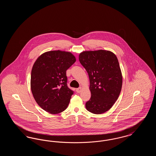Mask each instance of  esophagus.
<instances>
[{
	"mask_svg": "<svg viewBox=\"0 0 156 156\" xmlns=\"http://www.w3.org/2000/svg\"><path fill=\"white\" fill-rule=\"evenodd\" d=\"M81 87H80V88H77V89H76V92H77V93H80V92H81Z\"/></svg>",
	"mask_w": 156,
	"mask_h": 156,
	"instance_id": "34e87169",
	"label": "esophagus"
}]
</instances>
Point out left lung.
Segmentation results:
<instances>
[{
	"instance_id": "1",
	"label": "left lung",
	"mask_w": 156,
	"mask_h": 156,
	"mask_svg": "<svg viewBox=\"0 0 156 156\" xmlns=\"http://www.w3.org/2000/svg\"><path fill=\"white\" fill-rule=\"evenodd\" d=\"M79 60L89 76L90 99L86 102L88 111L101 114L109 111L118 99L122 75L116 55L99 50L81 52Z\"/></svg>"
}]
</instances>
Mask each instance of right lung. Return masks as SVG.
Listing matches in <instances>:
<instances>
[{
    "instance_id": "add662e5",
    "label": "right lung",
    "mask_w": 156,
    "mask_h": 156,
    "mask_svg": "<svg viewBox=\"0 0 156 156\" xmlns=\"http://www.w3.org/2000/svg\"><path fill=\"white\" fill-rule=\"evenodd\" d=\"M75 61L71 52L55 50L42 54L34 63L31 90L45 111L57 114L67 109L74 92L67 86L66 71Z\"/></svg>"
}]
</instances>
